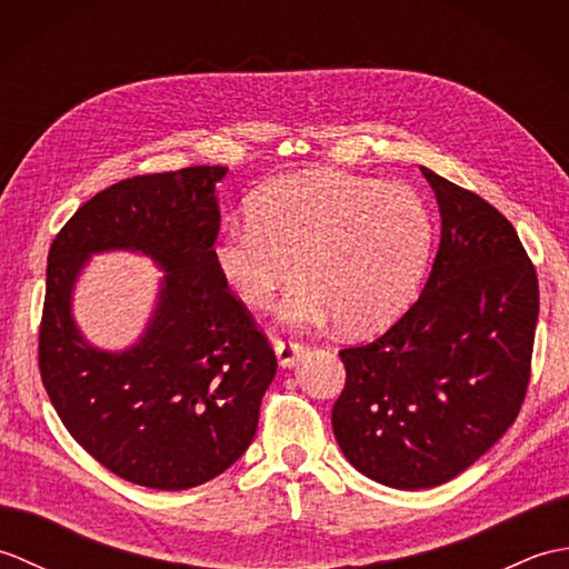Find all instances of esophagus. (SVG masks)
I'll return each mask as SVG.
<instances>
[{"label": "esophagus", "mask_w": 569, "mask_h": 569, "mask_svg": "<svg viewBox=\"0 0 569 569\" xmlns=\"http://www.w3.org/2000/svg\"><path fill=\"white\" fill-rule=\"evenodd\" d=\"M303 345L296 342V340H281L276 342V357H278V365H281L283 369H291L296 367V361L300 359V355H303Z\"/></svg>", "instance_id": "esophagus-1"}]
</instances>
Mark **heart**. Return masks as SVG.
I'll list each match as a JSON object with an SVG mask.
<instances>
[{"label":"heart","mask_w":569,"mask_h":569,"mask_svg":"<svg viewBox=\"0 0 569 569\" xmlns=\"http://www.w3.org/2000/svg\"><path fill=\"white\" fill-rule=\"evenodd\" d=\"M430 244V214L413 188L303 171L253 192L247 222L227 227L212 257L249 308H269L298 276L286 322L308 328L337 318L359 335L386 328L408 308Z\"/></svg>","instance_id":"1"}]
</instances>
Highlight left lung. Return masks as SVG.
Segmentation results:
<instances>
[{
	"label": "left lung",
	"instance_id": "obj_1",
	"mask_svg": "<svg viewBox=\"0 0 569 569\" xmlns=\"http://www.w3.org/2000/svg\"><path fill=\"white\" fill-rule=\"evenodd\" d=\"M440 247L420 298L377 342L342 349L332 430L349 465L393 489L462 475L521 410L538 325V276L513 224L420 166Z\"/></svg>",
	"mask_w": 569,
	"mask_h": 569
}]
</instances>
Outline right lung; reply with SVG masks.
<instances>
[{
	"mask_svg": "<svg viewBox=\"0 0 569 569\" xmlns=\"http://www.w3.org/2000/svg\"><path fill=\"white\" fill-rule=\"evenodd\" d=\"M222 166L127 178L70 217L48 251L39 367L72 438L131 485L180 491L247 452L276 357L212 257ZM131 250L164 271L148 328L110 353L71 318L94 252Z\"/></svg>",
	"mask_w": 569,
	"mask_h": 569,
	"instance_id": "add662e5",
	"label": "right lung"
}]
</instances>
